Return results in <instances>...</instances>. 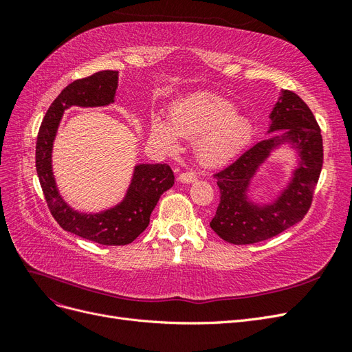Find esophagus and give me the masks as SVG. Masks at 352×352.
I'll use <instances>...</instances> for the list:
<instances>
[{"instance_id": "1", "label": "esophagus", "mask_w": 352, "mask_h": 352, "mask_svg": "<svg viewBox=\"0 0 352 352\" xmlns=\"http://www.w3.org/2000/svg\"><path fill=\"white\" fill-rule=\"evenodd\" d=\"M179 180H180V182H184V184L195 182V180H197V173H194V172H184V173L179 175Z\"/></svg>"}]
</instances>
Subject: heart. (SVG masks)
Instances as JSON below:
<instances>
[{"label":"heart","instance_id":"b5f03b06","mask_svg":"<svg viewBox=\"0 0 352 352\" xmlns=\"http://www.w3.org/2000/svg\"><path fill=\"white\" fill-rule=\"evenodd\" d=\"M170 123L158 119L151 123V135L167 148L177 145V135L194 138L197 154L207 164H221L235 157L252 136L247 117L235 114V105L212 94H197L177 102L170 111Z\"/></svg>","mask_w":352,"mask_h":352}]
</instances>
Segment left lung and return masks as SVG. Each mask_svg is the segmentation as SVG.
I'll list each match as a JSON object with an SVG mask.
<instances>
[{
    "instance_id": "obj_1",
    "label": "left lung",
    "mask_w": 352,
    "mask_h": 352,
    "mask_svg": "<svg viewBox=\"0 0 352 352\" xmlns=\"http://www.w3.org/2000/svg\"><path fill=\"white\" fill-rule=\"evenodd\" d=\"M270 117V132L286 129L285 133L257 142L235 162L212 175L217 179L220 201L210 226L226 242L247 245L270 239L301 221L313 204L323 166L320 126L310 107L294 91L287 89L283 91ZM280 137L298 145L302 164L293 184L278 201L269 208H257L246 201L244 190L258 164Z\"/></svg>"
}]
</instances>
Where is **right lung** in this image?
<instances>
[{"instance_id":"obj_1","label":"right lung","mask_w":352,"mask_h":352,"mask_svg":"<svg viewBox=\"0 0 352 352\" xmlns=\"http://www.w3.org/2000/svg\"><path fill=\"white\" fill-rule=\"evenodd\" d=\"M117 89V72L102 70L72 82L52 101L36 138V173L47 206L58 225L83 239L100 245H127L133 242L150 225V216L157 202L175 184L168 164L136 166L132 185L124 201L101 214H80L73 211L58 195L51 170V150L63 111L70 105L95 107L113 102Z\"/></svg>"}]
</instances>
